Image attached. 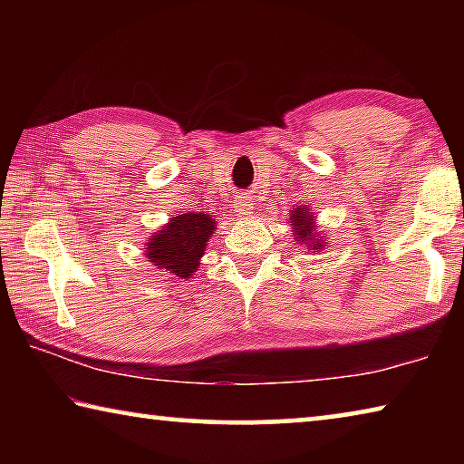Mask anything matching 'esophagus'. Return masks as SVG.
Returning <instances> with one entry per match:
<instances>
[{"label":"esophagus","instance_id":"1","mask_svg":"<svg viewBox=\"0 0 464 464\" xmlns=\"http://www.w3.org/2000/svg\"><path fill=\"white\" fill-rule=\"evenodd\" d=\"M233 208H235V215H239V217H247V215L254 213V204H251L247 196H243V194L235 198Z\"/></svg>","mask_w":464,"mask_h":464}]
</instances>
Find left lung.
I'll list each match as a JSON object with an SVG mask.
<instances>
[{
  "mask_svg": "<svg viewBox=\"0 0 464 464\" xmlns=\"http://www.w3.org/2000/svg\"><path fill=\"white\" fill-rule=\"evenodd\" d=\"M315 213H311L307 204L304 207H296L288 213V225L293 227V235L296 246H303L307 251H324L327 249V235L324 231H317Z\"/></svg>",
  "mask_w": 464,
  "mask_h": 464,
  "instance_id": "obj_1",
  "label": "left lung"
}]
</instances>
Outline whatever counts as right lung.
I'll return each instance as SVG.
<instances>
[{"mask_svg": "<svg viewBox=\"0 0 464 464\" xmlns=\"http://www.w3.org/2000/svg\"><path fill=\"white\" fill-rule=\"evenodd\" d=\"M215 229L217 218L207 213L171 217L160 231L149 235L143 246L147 262L176 278H192Z\"/></svg>", "mask_w": 464, "mask_h": 464, "instance_id": "1", "label": "right lung"}]
</instances>
